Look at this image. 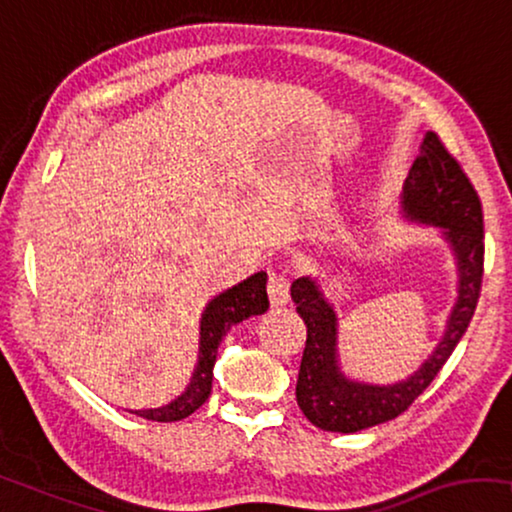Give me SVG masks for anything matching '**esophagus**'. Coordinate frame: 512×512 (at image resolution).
Masks as SVG:
<instances>
[{
    "label": "esophagus",
    "instance_id": "1",
    "mask_svg": "<svg viewBox=\"0 0 512 512\" xmlns=\"http://www.w3.org/2000/svg\"><path fill=\"white\" fill-rule=\"evenodd\" d=\"M266 290H269V299L273 306H283L290 299V280L283 273H271Z\"/></svg>",
    "mask_w": 512,
    "mask_h": 512
}]
</instances>
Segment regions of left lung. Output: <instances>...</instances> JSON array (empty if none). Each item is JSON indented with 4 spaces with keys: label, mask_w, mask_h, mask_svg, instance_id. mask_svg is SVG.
<instances>
[{
    "label": "left lung",
    "mask_w": 512,
    "mask_h": 512,
    "mask_svg": "<svg viewBox=\"0 0 512 512\" xmlns=\"http://www.w3.org/2000/svg\"><path fill=\"white\" fill-rule=\"evenodd\" d=\"M401 211L410 222L441 227L457 262V301L443 338L420 369L394 385H369L350 380L338 366L336 313L318 280L308 276L294 280L290 287L292 301L306 325L297 403L301 413L325 431L355 434L401 415L448 362L478 304L485 259L480 197L434 132L424 134L420 155L403 181Z\"/></svg>",
    "instance_id": "obj_1"
}]
</instances>
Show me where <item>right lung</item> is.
Instances as JSON below:
<instances>
[{
	"instance_id": "obj_1",
	"label": "right lung",
	"mask_w": 512,
	"mask_h": 512,
	"mask_svg": "<svg viewBox=\"0 0 512 512\" xmlns=\"http://www.w3.org/2000/svg\"><path fill=\"white\" fill-rule=\"evenodd\" d=\"M266 308H269V297H266L264 271L253 273L250 278L241 280L239 285L229 287V290L220 292L218 297H213L208 301L206 311L201 313L199 359L185 392L181 397L167 403V406L129 410V413L146 417V420L153 422H176L192 415L208 399V394H211L215 355H218L222 336L232 329V325H239V322L253 318V315H262Z\"/></svg>"
}]
</instances>
